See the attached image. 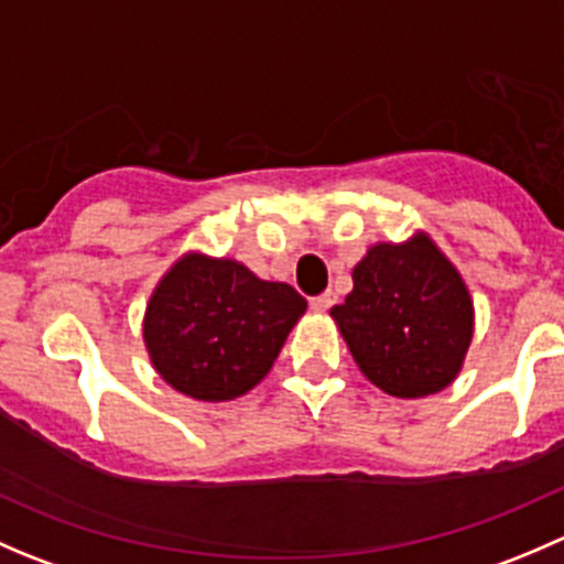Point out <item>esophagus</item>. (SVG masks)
Listing matches in <instances>:
<instances>
[{
  "label": "esophagus",
  "instance_id": "obj_1",
  "mask_svg": "<svg viewBox=\"0 0 564 564\" xmlns=\"http://www.w3.org/2000/svg\"><path fill=\"white\" fill-rule=\"evenodd\" d=\"M333 303H335V294L324 292L318 294V297H311V311H316V314H327V311L333 308Z\"/></svg>",
  "mask_w": 564,
  "mask_h": 564
}]
</instances>
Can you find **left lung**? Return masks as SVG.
Instances as JSON below:
<instances>
[{
    "mask_svg": "<svg viewBox=\"0 0 564 564\" xmlns=\"http://www.w3.org/2000/svg\"><path fill=\"white\" fill-rule=\"evenodd\" d=\"M351 281L329 316L368 382L395 398L453 384L475 333V305L436 242L423 231L379 242L357 261Z\"/></svg>",
    "mask_w": 564,
    "mask_h": 564,
    "instance_id": "8db88e82",
    "label": "left lung"
}]
</instances>
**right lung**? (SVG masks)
Wrapping results in <instances>:
<instances>
[{
  "label": "right lung",
  "mask_w": 564,
  "mask_h": 564,
  "mask_svg": "<svg viewBox=\"0 0 564 564\" xmlns=\"http://www.w3.org/2000/svg\"><path fill=\"white\" fill-rule=\"evenodd\" d=\"M308 303L235 259L191 250L161 278L144 344L163 382L196 401H231L270 373Z\"/></svg>",
  "instance_id": "1"
}]
</instances>
